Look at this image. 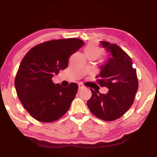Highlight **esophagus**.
Wrapping results in <instances>:
<instances>
[{
	"label": "esophagus",
	"instance_id": "obj_1",
	"mask_svg": "<svg viewBox=\"0 0 157 157\" xmlns=\"http://www.w3.org/2000/svg\"><path fill=\"white\" fill-rule=\"evenodd\" d=\"M85 88V86L83 85V84H78V89L79 90H81V89H83V88Z\"/></svg>",
	"mask_w": 157,
	"mask_h": 157
}]
</instances>
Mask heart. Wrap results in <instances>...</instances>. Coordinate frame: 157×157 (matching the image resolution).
<instances>
[{
    "label": "heart",
    "mask_w": 157,
    "mask_h": 157,
    "mask_svg": "<svg viewBox=\"0 0 157 157\" xmlns=\"http://www.w3.org/2000/svg\"><path fill=\"white\" fill-rule=\"evenodd\" d=\"M84 54L90 59H96L102 55L103 51L101 48L93 44H89L84 49Z\"/></svg>",
    "instance_id": "obj_1"
}]
</instances>
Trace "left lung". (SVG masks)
I'll return each instance as SVG.
<instances>
[{
    "mask_svg": "<svg viewBox=\"0 0 157 157\" xmlns=\"http://www.w3.org/2000/svg\"><path fill=\"white\" fill-rule=\"evenodd\" d=\"M103 48L110 53L104 65L100 67L96 78L98 84L106 87L109 92L101 94L92 88V97L87 105L93 115L106 121L119 119L131 107L138 88L136 69L133 68L132 60L115 44L101 41Z\"/></svg>",
    "mask_w": 157,
    "mask_h": 157,
    "instance_id": "obj_1",
    "label": "left lung"
}]
</instances>
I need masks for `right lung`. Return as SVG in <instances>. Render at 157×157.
<instances>
[{
    "mask_svg": "<svg viewBox=\"0 0 157 157\" xmlns=\"http://www.w3.org/2000/svg\"><path fill=\"white\" fill-rule=\"evenodd\" d=\"M84 42L78 38L59 39L35 46L20 63L15 87L20 101L39 121L48 123L68 111L78 90L76 83L63 88L52 81L54 75L67 67L70 56Z\"/></svg>",
    "mask_w": 157,
    "mask_h": 157,
    "instance_id": "1",
    "label": "right lung"
}]
</instances>
